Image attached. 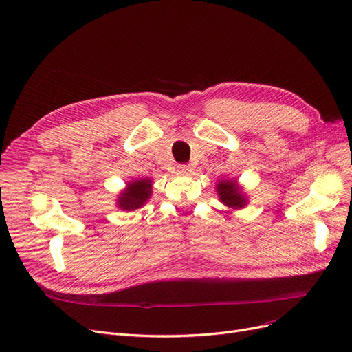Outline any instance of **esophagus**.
I'll list each match as a JSON object with an SVG mask.
<instances>
[{
  "label": "esophagus",
  "instance_id": "34e87169",
  "mask_svg": "<svg viewBox=\"0 0 352 352\" xmlns=\"http://www.w3.org/2000/svg\"><path fill=\"white\" fill-rule=\"evenodd\" d=\"M177 171H178L179 174L187 175V174L191 173V166H190V165H186V164H179V165L177 166Z\"/></svg>",
  "mask_w": 352,
  "mask_h": 352
}]
</instances>
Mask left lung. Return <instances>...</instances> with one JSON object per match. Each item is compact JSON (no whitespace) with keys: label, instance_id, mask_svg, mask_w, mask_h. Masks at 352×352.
<instances>
[{"label":"left lung","instance_id":"8db88e82","mask_svg":"<svg viewBox=\"0 0 352 352\" xmlns=\"http://www.w3.org/2000/svg\"><path fill=\"white\" fill-rule=\"evenodd\" d=\"M216 190H217L220 201L227 207L239 210V208H243L244 206L248 204L246 197H244V194L241 192L240 187L237 186L236 179H223V181H220L217 187H216Z\"/></svg>","mask_w":352,"mask_h":352}]
</instances>
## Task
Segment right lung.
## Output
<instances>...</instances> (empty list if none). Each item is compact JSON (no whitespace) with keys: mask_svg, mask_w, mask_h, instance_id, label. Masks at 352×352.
Wrapping results in <instances>:
<instances>
[{"mask_svg":"<svg viewBox=\"0 0 352 352\" xmlns=\"http://www.w3.org/2000/svg\"><path fill=\"white\" fill-rule=\"evenodd\" d=\"M152 194V181L148 178L135 179L128 182L126 188L118 198V207L126 211L141 208Z\"/></svg>","mask_w":352,"mask_h":352,"instance_id":"add662e5","label":"right lung"}]
</instances>
